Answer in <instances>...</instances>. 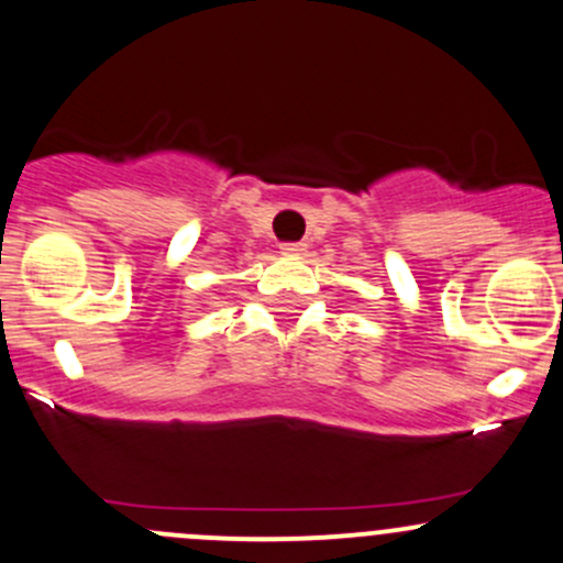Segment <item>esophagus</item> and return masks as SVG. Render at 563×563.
<instances>
[{
  "mask_svg": "<svg viewBox=\"0 0 563 563\" xmlns=\"http://www.w3.org/2000/svg\"><path fill=\"white\" fill-rule=\"evenodd\" d=\"M305 251H307L305 242H283V245H280L283 256H301Z\"/></svg>",
  "mask_w": 563,
  "mask_h": 563,
  "instance_id": "obj_1",
  "label": "esophagus"
}]
</instances>
